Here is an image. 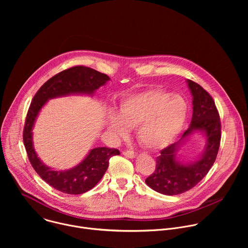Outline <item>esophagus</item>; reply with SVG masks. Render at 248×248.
Returning a JSON list of instances; mask_svg holds the SVG:
<instances>
[{
    "label": "esophagus",
    "instance_id": "34e87169",
    "mask_svg": "<svg viewBox=\"0 0 248 248\" xmlns=\"http://www.w3.org/2000/svg\"><path fill=\"white\" fill-rule=\"evenodd\" d=\"M123 154L124 155V156H126V157H128V158H135V156H136V153L134 152V151H132V150H125V151H124L123 152Z\"/></svg>",
    "mask_w": 248,
    "mask_h": 248
}]
</instances>
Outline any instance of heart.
<instances>
[{
	"instance_id": "obj_1",
	"label": "heart",
	"mask_w": 248,
	"mask_h": 248,
	"mask_svg": "<svg viewBox=\"0 0 248 248\" xmlns=\"http://www.w3.org/2000/svg\"><path fill=\"white\" fill-rule=\"evenodd\" d=\"M188 113L186 100L162 88H150L124 97L118 114L108 115V128L117 137L127 135L136 127L139 142L158 150L171 143L182 131Z\"/></svg>"
}]
</instances>
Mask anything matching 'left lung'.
I'll return each instance as SVG.
<instances>
[{
  "instance_id": "left-lung-1",
  "label": "left lung",
  "mask_w": 248,
  "mask_h": 248,
  "mask_svg": "<svg viewBox=\"0 0 248 248\" xmlns=\"http://www.w3.org/2000/svg\"><path fill=\"white\" fill-rule=\"evenodd\" d=\"M187 84L193 97L191 124L178 142L161 151L154 172L145 180L149 187L165 195H178L194 187L213 166L220 147L221 121L213 98L198 83L187 79ZM194 131L205 134V148L198 160L182 163L176 156L177 151Z\"/></svg>"
}]
</instances>
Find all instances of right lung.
Segmentation results:
<instances>
[{
    "label": "right lung",
    "instance_id": "add662e5",
    "mask_svg": "<svg viewBox=\"0 0 248 248\" xmlns=\"http://www.w3.org/2000/svg\"><path fill=\"white\" fill-rule=\"evenodd\" d=\"M110 78L97 70L77 65L62 70L47 80L34 95L28 109L24 129L23 142L29 162L33 169L52 187L67 194H81L93 188L103 178L109 166V160L120 151L115 148L97 147L78 166L66 170H54L38 158L33 147L32 128L40 110L49 99L70 94L93 95L106 84Z\"/></svg>",
    "mask_w": 248,
    "mask_h": 248
}]
</instances>
